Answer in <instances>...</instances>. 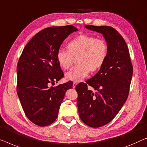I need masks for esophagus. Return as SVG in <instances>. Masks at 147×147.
<instances>
[{"label":"esophagus","instance_id":"1","mask_svg":"<svg viewBox=\"0 0 147 147\" xmlns=\"http://www.w3.org/2000/svg\"><path fill=\"white\" fill-rule=\"evenodd\" d=\"M78 84V82L77 81H74L73 82V88H75V86L76 84Z\"/></svg>","mask_w":147,"mask_h":147}]
</instances>
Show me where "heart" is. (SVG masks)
I'll return each mask as SVG.
<instances>
[{
  "label": "heart",
  "mask_w": 147,
  "mask_h": 147,
  "mask_svg": "<svg viewBox=\"0 0 147 147\" xmlns=\"http://www.w3.org/2000/svg\"><path fill=\"white\" fill-rule=\"evenodd\" d=\"M68 50L61 49L57 51V60L60 67L67 69L77 57L76 67L65 74L68 80L80 81L87 76L90 71L93 72L102 67L107 59L108 47L101 38L81 34L70 41Z\"/></svg>",
  "instance_id": "1"
}]
</instances>
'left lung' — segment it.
<instances>
[{"label":"left lung","mask_w":147,"mask_h":147,"mask_svg":"<svg viewBox=\"0 0 147 147\" xmlns=\"http://www.w3.org/2000/svg\"><path fill=\"white\" fill-rule=\"evenodd\" d=\"M102 34L108 47L104 64L95 75L76 86L78 115L90 127H102L112 121L127 100L133 69L127 43L115 28L85 25ZM94 92L88 89L87 85Z\"/></svg>","instance_id":"obj_1"}]
</instances>
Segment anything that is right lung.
Segmentation results:
<instances>
[{
	"label": "right lung",
	"instance_id": "right-lung-1",
	"mask_svg": "<svg viewBox=\"0 0 147 147\" xmlns=\"http://www.w3.org/2000/svg\"><path fill=\"white\" fill-rule=\"evenodd\" d=\"M73 26H51L40 30L23 49L17 65V94L24 112L35 125L45 127L57 119L68 89L73 82L51 86L63 77L57 53Z\"/></svg>",
	"mask_w": 147,
	"mask_h": 147
}]
</instances>
